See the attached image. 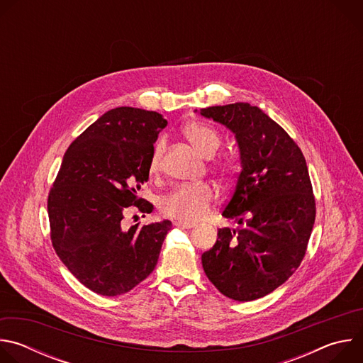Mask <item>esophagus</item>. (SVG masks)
<instances>
[{
  "mask_svg": "<svg viewBox=\"0 0 363 363\" xmlns=\"http://www.w3.org/2000/svg\"><path fill=\"white\" fill-rule=\"evenodd\" d=\"M174 225H175L177 228H181V230H189V228L194 227L192 224H185V223H181V221H175Z\"/></svg>",
  "mask_w": 363,
  "mask_h": 363,
  "instance_id": "1",
  "label": "esophagus"
}]
</instances>
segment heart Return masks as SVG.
Returning a JSON list of instances; mask_svg holds the SVG:
<instances>
[{
    "label": "heart",
    "instance_id": "1",
    "mask_svg": "<svg viewBox=\"0 0 363 363\" xmlns=\"http://www.w3.org/2000/svg\"><path fill=\"white\" fill-rule=\"evenodd\" d=\"M182 135L203 157H213L223 143L218 130L205 122L192 121L185 123L182 126ZM162 150L164 140L160 139L153 146L147 165L149 174L153 177L158 175L161 171ZM213 165L221 177H230L237 169L235 160L233 157H228V155H220V157L214 158ZM213 198L214 191L208 184H184L175 186L161 198L160 210L164 216L175 221L194 224L202 220L206 213H208Z\"/></svg>",
    "mask_w": 363,
    "mask_h": 363
}]
</instances>
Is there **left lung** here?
<instances>
[{
    "mask_svg": "<svg viewBox=\"0 0 363 363\" xmlns=\"http://www.w3.org/2000/svg\"><path fill=\"white\" fill-rule=\"evenodd\" d=\"M235 133L241 171L223 216L238 230L220 228L202 254L210 281L237 301L260 298L300 266L316 218L306 160L289 133L262 109L237 101L201 109Z\"/></svg>",
    "mask_w": 363,
    "mask_h": 363,
    "instance_id": "8db88e82",
    "label": "left lung"
}]
</instances>
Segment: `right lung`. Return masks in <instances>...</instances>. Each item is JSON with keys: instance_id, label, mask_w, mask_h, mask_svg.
I'll use <instances>...</instances> for the list:
<instances>
[{"instance_id": "obj_1", "label": "right lung", "mask_w": 363, "mask_h": 363, "mask_svg": "<svg viewBox=\"0 0 363 363\" xmlns=\"http://www.w3.org/2000/svg\"><path fill=\"white\" fill-rule=\"evenodd\" d=\"M167 121L157 112L116 108L100 116L66 150L48 192L50 237L69 272L101 296H121L158 263L172 223L125 230L129 206L152 213L138 196L149 158Z\"/></svg>"}]
</instances>
